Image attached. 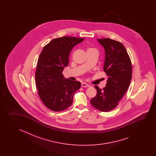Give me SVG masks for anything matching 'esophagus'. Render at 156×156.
<instances>
[{"mask_svg": "<svg viewBox=\"0 0 156 156\" xmlns=\"http://www.w3.org/2000/svg\"><path fill=\"white\" fill-rule=\"evenodd\" d=\"M81 86L83 87H90V85H89L87 84V83H81Z\"/></svg>", "mask_w": 156, "mask_h": 156, "instance_id": "obj_1", "label": "esophagus"}]
</instances>
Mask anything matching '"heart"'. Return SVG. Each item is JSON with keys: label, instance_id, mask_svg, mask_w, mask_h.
Returning <instances> with one entry per match:
<instances>
[{"label": "heart", "instance_id": "1", "mask_svg": "<svg viewBox=\"0 0 156 156\" xmlns=\"http://www.w3.org/2000/svg\"><path fill=\"white\" fill-rule=\"evenodd\" d=\"M94 50V48H89L87 51H89V50Z\"/></svg>", "mask_w": 156, "mask_h": 156}]
</instances>
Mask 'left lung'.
<instances>
[{
  "label": "left lung",
  "mask_w": 156,
  "mask_h": 156,
  "mask_svg": "<svg viewBox=\"0 0 156 156\" xmlns=\"http://www.w3.org/2000/svg\"><path fill=\"white\" fill-rule=\"evenodd\" d=\"M105 50L103 70L108 76L103 89L95 85L96 96L90 100L96 109L106 112L114 109L126 93L132 76V67L126 48L119 41L110 38L98 39Z\"/></svg>",
  "instance_id": "left-lung-1"
}]
</instances>
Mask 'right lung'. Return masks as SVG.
Wrapping results in <instances>:
<instances>
[{"instance_id":"add662e5","label":"right lung","mask_w":156,"mask_h":156,"mask_svg":"<svg viewBox=\"0 0 156 156\" xmlns=\"http://www.w3.org/2000/svg\"><path fill=\"white\" fill-rule=\"evenodd\" d=\"M84 38L62 37L52 40L43 47L35 73L38 95L48 109L60 112L70 107L81 83L63 77L62 71L69 62L73 47Z\"/></svg>"}]
</instances>
